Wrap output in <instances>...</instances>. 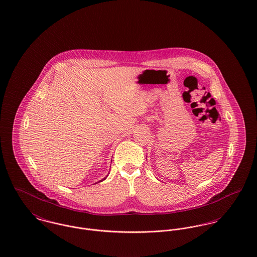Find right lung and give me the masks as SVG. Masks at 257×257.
<instances>
[{"mask_svg": "<svg viewBox=\"0 0 257 257\" xmlns=\"http://www.w3.org/2000/svg\"><path fill=\"white\" fill-rule=\"evenodd\" d=\"M104 179H105V178H103V179H102V180H104ZM100 181H101V180H100Z\"/></svg>", "mask_w": 257, "mask_h": 257, "instance_id": "add662e5", "label": "right lung"}]
</instances>
